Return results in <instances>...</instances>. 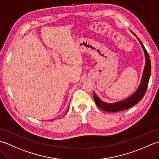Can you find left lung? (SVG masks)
Wrapping results in <instances>:
<instances>
[{
	"instance_id": "1",
	"label": "left lung",
	"mask_w": 159,
	"mask_h": 159,
	"mask_svg": "<svg viewBox=\"0 0 159 159\" xmlns=\"http://www.w3.org/2000/svg\"><path fill=\"white\" fill-rule=\"evenodd\" d=\"M133 33L135 35V34H134V33ZM139 41L143 49L145 57H146V66H145L142 79H141V82L140 83L139 87H138L136 92L133 93V95L130 96L128 98L124 100L123 101H120V102L113 103V104L103 102L102 101H101L96 96V94L93 93V96L94 102H95L96 105L102 110L107 111V112H111V113L118 112V111L126 110L128 109H129V108L133 107L134 105H135L136 104L139 102V101L141 100V99L143 98L145 93H146L147 88H148V82H149V79L150 77V74H151V62H150L149 55H148L146 49L145 48V47L143 46L142 42H141V40L139 39Z\"/></svg>"
}]
</instances>
